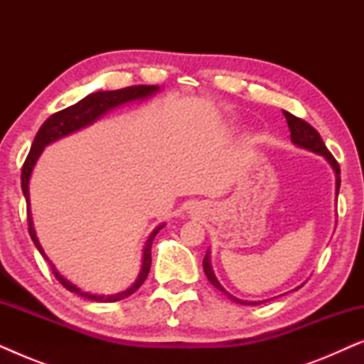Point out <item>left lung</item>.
<instances>
[{
	"instance_id": "1",
	"label": "left lung",
	"mask_w": 364,
	"mask_h": 364,
	"mask_svg": "<svg viewBox=\"0 0 364 364\" xmlns=\"http://www.w3.org/2000/svg\"><path fill=\"white\" fill-rule=\"evenodd\" d=\"M283 116L287 117V124H288V129H290V137H291V142L296 144V146H300L303 149H308V151L315 152V154H320V156H323L326 159L328 162L331 164V167L335 168L336 172V191H340V166H338L336 159L331 156V152L328 151L325 142L321 141L320 134H318V131L315 127H311L310 124H308L306 121H303V119L293 116V114L283 111ZM203 272H205V275L208 278V282L212 283L213 287L218 288V290L225 293V295L230 298V300L237 301V303H242V305H258V303L255 301H243V300H238V298L232 296L230 293L223 290V287L218 283V280L215 278V275H213V270H212V265H210V258H208V253L205 255V258H203Z\"/></svg>"
}]
</instances>
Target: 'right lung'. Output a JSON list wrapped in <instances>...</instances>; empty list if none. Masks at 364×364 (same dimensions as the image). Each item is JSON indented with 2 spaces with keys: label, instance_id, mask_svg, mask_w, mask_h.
Listing matches in <instances>:
<instances>
[{
  "label": "right lung",
  "instance_id": "obj_1",
  "mask_svg": "<svg viewBox=\"0 0 364 364\" xmlns=\"http://www.w3.org/2000/svg\"><path fill=\"white\" fill-rule=\"evenodd\" d=\"M157 89H159L157 86H131V87L117 89V91L92 92V94H89L87 97L81 99L79 102L73 104V106H69L66 109H63V111L53 114V116L48 117L46 121H44L43 126L39 127L36 137H34V141H33L31 151H29L26 161H24V164H23L21 188H23V193H24V197H26V203H28V230H29V235H31L34 245L38 247V250L44 257V260L49 262V258L44 255L43 248H41V245H39V242L36 238V233H34L33 222H31V213H29V192H28L29 177H31L34 164H36L38 157L41 156L44 146H48V144H51L53 141H56V139H59V137H64V136H68V134L77 131V129L89 126V124L101 117L104 112H107L109 109L121 106V104H124V102L134 101V99H142V97L151 96V94L157 92ZM162 227L164 225H159L156 230L151 233V237H149V240L146 243V248H144L142 270H141V273H139V278L136 280V283H134L131 288H127L126 291L117 293V295L101 296V295H91V293L79 290L76 285H73L71 282H68L66 278L61 277V273L56 272V268H54L51 262H49V265H51V270L54 273V277H56V280L61 283V285L66 288V290L73 291V293H77V295H81V296L87 298V300H92V301H102V303L119 301V300H122V298L132 295V293L136 291L144 282H146V278L149 275V270H151V263H152V258H151L152 240Z\"/></svg>",
  "mask_w": 364,
  "mask_h": 364
}]
</instances>
